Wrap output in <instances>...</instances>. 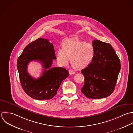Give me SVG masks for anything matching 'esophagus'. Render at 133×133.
Listing matches in <instances>:
<instances>
[{
  "label": "esophagus",
  "mask_w": 133,
  "mask_h": 133,
  "mask_svg": "<svg viewBox=\"0 0 133 133\" xmlns=\"http://www.w3.org/2000/svg\"><path fill=\"white\" fill-rule=\"evenodd\" d=\"M69 74L70 75H74V74H75V72L71 70H69Z\"/></svg>",
  "instance_id": "esophagus-1"
}]
</instances>
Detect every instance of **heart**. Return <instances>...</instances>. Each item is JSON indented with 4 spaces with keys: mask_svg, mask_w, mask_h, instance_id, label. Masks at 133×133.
Masks as SVG:
<instances>
[{
    "mask_svg": "<svg viewBox=\"0 0 133 133\" xmlns=\"http://www.w3.org/2000/svg\"><path fill=\"white\" fill-rule=\"evenodd\" d=\"M62 49L57 51V59L62 65H66L71 59L72 67L82 69L89 66L95 57V49L89 42L76 38L67 39L61 44Z\"/></svg>",
    "mask_w": 133,
    "mask_h": 133,
    "instance_id": "1",
    "label": "heart"
}]
</instances>
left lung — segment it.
Segmentation results:
<instances>
[{"label":"left lung","instance_id":"obj_1","mask_svg":"<svg viewBox=\"0 0 133 133\" xmlns=\"http://www.w3.org/2000/svg\"><path fill=\"white\" fill-rule=\"evenodd\" d=\"M92 45L95 57L89 66L81 71L84 77L81 92L89 98L100 99L108 97L115 90L121 64L109 43L94 40Z\"/></svg>","mask_w":133,"mask_h":133}]
</instances>
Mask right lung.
I'll list each match as a JSON object with an SVG mask.
<instances>
[{
    "mask_svg": "<svg viewBox=\"0 0 133 133\" xmlns=\"http://www.w3.org/2000/svg\"><path fill=\"white\" fill-rule=\"evenodd\" d=\"M53 45L46 39L38 38L28 44L17 61V68L22 87L31 98L37 100L52 99L56 94L62 81L69 76L66 69L51 68L53 59H56ZM32 60L39 61L44 68L41 76L32 77L27 72L28 63Z\"/></svg>",
    "mask_w": 133,
    "mask_h": 133,
    "instance_id": "add662e5",
    "label": "right lung"
}]
</instances>
